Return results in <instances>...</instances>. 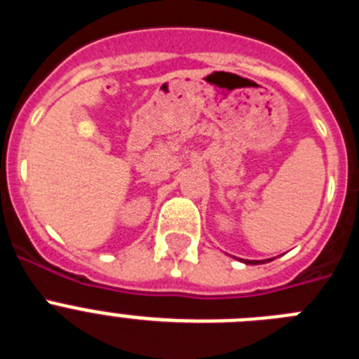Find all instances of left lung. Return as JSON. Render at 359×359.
<instances>
[{
    "label": "left lung",
    "instance_id": "1",
    "mask_svg": "<svg viewBox=\"0 0 359 359\" xmlns=\"http://www.w3.org/2000/svg\"><path fill=\"white\" fill-rule=\"evenodd\" d=\"M246 264H259V261H244Z\"/></svg>",
    "mask_w": 359,
    "mask_h": 359
}]
</instances>
